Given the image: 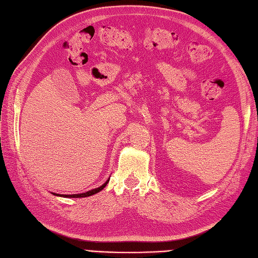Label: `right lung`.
<instances>
[{
  "label": "right lung",
  "instance_id": "add662e5",
  "mask_svg": "<svg viewBox=\"0 0 258 258\" xmlns=\"http://www.w3.org/2000/svg\"><path fill=\"white\" fill-rule=\"evenodd\" d=\"M109 179H110V178H109ZM109 179H108L106 182H104L102 186H100V187H98V188H94V189H92V190H89V191H87V192H83V194H75V195H60V194H56V196H60V197H69V198H82V197L92 196V195H94V194L101 191L102 189L107 186V183L109 182ZM54 195H55V194H54Z\"/></svg>",
  "mask_w": 258,
  "mask_h": 258
}]
</instances>
